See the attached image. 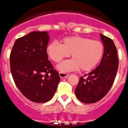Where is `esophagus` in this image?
<instances>
[{
	"mask_svg": "<svg viewBox=\"0 0 128 128\" xmlns=\"http://www.w3.org/2000/svg\"><path fill=\"white\" fill-rule=\"evenodd\" d=\"M69 74L68 73H66V72H59V76L60 78H66L68 76Z\"/></svg>",
	"mask_w": 128,
	"mask_h": 128,
	"instance_id": "esophagus-1",
	"label": "esophagus"
}]
</instances>
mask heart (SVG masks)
I'll return each mask as SVG.
<instances>
[{"label": "heart", "mask_w": 128, "mask_h": 128, "mask_svg": "<svg viewBox=\"0 0 128 128\" xmlns=\"http://www.w3.org/2000/svg\"><path fill=\"white\" fill-rule=\"evenodd\" d=\"M47 54L55 62L72 55L73 59L61 62L58 69L62 72L80 68L88 72L94 69L103 58L105 46L100 40L83 36L66 37L61 40V45L56 42H50L47 47Z\"/></svg>", "instance_id": "b5f03b06"}]
</instances>
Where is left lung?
<instances>
[{
  "instance_id": "8db88e82",
  "label": "left lung",
  "mask_w": 128,
  "mask_h": 128,
  "mask_svg": "<svg viewBox=\"0 0 128 128\" xmlns=\"http://www.w3.org/2000/svg\"><path fill=\"white\" fill-rule=\"evenodd\" d=\"M105 52L99 66L93 71L80 77L75 94L80 102L94 103L102 99L112 88L118 68L117 52L109 37L100 34Z\"/></svg>"
}]
</instances>
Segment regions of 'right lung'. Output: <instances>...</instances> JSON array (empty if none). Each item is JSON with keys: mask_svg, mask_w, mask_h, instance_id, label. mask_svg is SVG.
<instances>
[{"mask_svg": "<svg viewBox=\"0 0 128 128\" xmlns=\"http://www.w3.org/2000/svg\"><path fill=\"white\" fill-rule=\"evenodd\" d=\"M47 32H32L16 40L10 53L14 83L23 96L35 103H45L56 91L60 78L48 60Z\"/></svg>", "mask_w": 128, "mask_h": 128, "instance_id": "obj_1", "label": "right lung"}]
</instances>
